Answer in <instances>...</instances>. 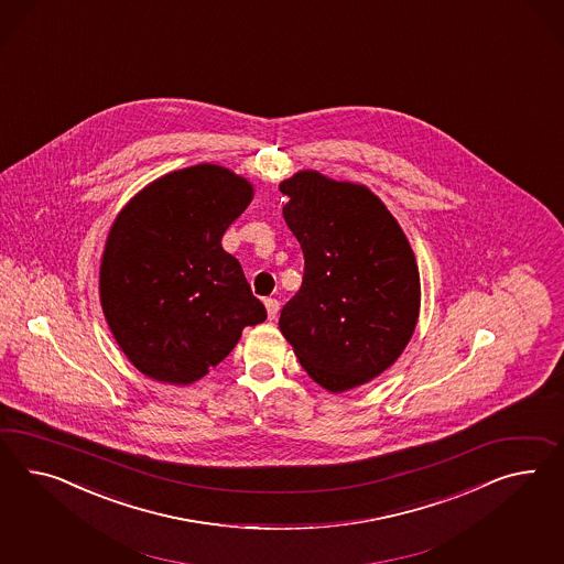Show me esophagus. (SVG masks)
Returning <instances> with one entry per match:
<instances>
[{
  "mask_svg": "<svg viewBox=\"0 0 564 564\" xmlns=\"http://www.w3.org/2000/svg\"><path fill=\"white\" fill-rule=\"evenodd\" d=\"M264 305H267V314H269V318L274 321L276 318V314H279V300H274V297H269V300H264Z\"/></svg>",
  "mask_w": 564,
  "mask_h": 564,
  "instance_id": "obj_1",
  "label": "esophagus"
}]
</instances>
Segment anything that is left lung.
<instances>
[{"label": "left lung", "mask_w": 564, "mask_h": 564, "mask_svg": "<svg viewBox=\"0 0 564 564\" xmlns=\"http://www.w3.org/2000/svg\"><path fill=\"white\" fill-rule=\"evenodd\" d=\"M304 281L279 328L307 376L330 392L378 378L409 345L421 305L411 243L369 188L297 172L279 184Z\"/></svg>", "instance_id": "left-lung-1"}]
</instances>
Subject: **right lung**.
<instances>
[{"instance_id": "add662e5", "label": "right lung", "mask_w": 564, "mask_h": 564, "mask_svg": "<svg viewBox=\"0 0 564 564\" xmlns=\"http://www.w3.org/2000/svg\"><path fill=\"white\" fill-rule=\"evenodd\" d=\"M252 198L228 167L170 172L122 209L108 234L100 302L141 373L193 383L224 361L243 326L267 318L221 236Z\"/></svg>"}]
</instances>
